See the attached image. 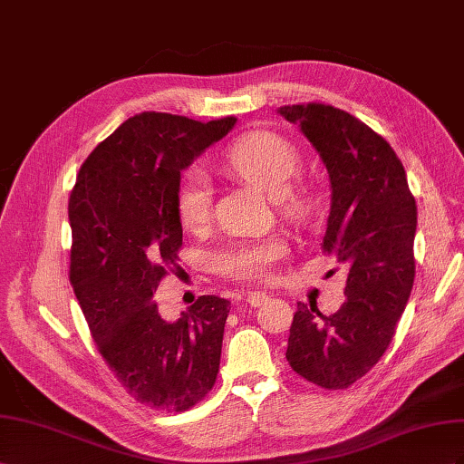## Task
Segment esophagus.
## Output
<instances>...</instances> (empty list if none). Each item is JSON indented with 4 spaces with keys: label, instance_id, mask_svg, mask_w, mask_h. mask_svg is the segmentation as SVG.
Instances as JSON below:
<instances>
[{
    "label": "esophagus",
    "instance_id": "34e87169",
    "mask_svg": "<svg viewBox=\"0 0 464 464\" xmlns=\"http://www.w3.org/2000/svg\"><path fill=\"white\" fill-rule=\"evenodd\" d=\"M246 301L250 307H258L264 301H268V295L264 294V291H250V294L246 295Z\"/></svg>",
    "mask_w": 464,
    "mask_h": 464
}]
</instances>
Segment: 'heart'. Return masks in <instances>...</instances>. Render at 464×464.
Instances as JSON below:
<instances>
[{"mask_svg": "<svg viewBox=\"0 0 464 464\" xmlns=\"http://www.w3.org/2000/svg\"><path fill=\"white\" fill-rule=\"evenodd\" d=\"M223 165L235 175L256 184L258 188L276 196V202L289 211L305 206L303 196L289 187L297 173L299 153L287 140L272 131H253L237 140L223 155ZM177 211L180 223L188 229H200L211 214V187L202 170L192 169L182 179L177 192ZM287 253L282 237L235 241L219 248L211 258L214 268L241 282H258L266 277L274 264Z\"/></svg>", "mask_w": 464, "mask_h": 464, "instance_id": "obj_1", "label": "heart"}]
</instances>
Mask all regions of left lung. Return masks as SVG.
Returning a JSON list of instances; mask_svg holds the SVG:
<instances>
[{"instance_id": "8db88e82", "label": "left lung", "mask_w": 464, "mask_h": 464, "mask_svg": "<svg viewBox=\"0 0 464 464\" xmlns=\"http://www.w3.org/2000/svg\"><path fill=\"white\" fill-rule=\"evenodd\" d=\"M297 124L328 170L323 250L346 264V301L334 314L297 303L285 357L323 389H348L385 353L414 285L418 209L394 150L355 116L330 104L277 109Z\"/></svg>"}]
</instances>
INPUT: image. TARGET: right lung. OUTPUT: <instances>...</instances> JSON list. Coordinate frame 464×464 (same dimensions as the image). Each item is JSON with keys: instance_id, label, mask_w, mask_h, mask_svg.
<instances>
[{"instance_id": "obj_1", "label": "right lung", "mask_w": 464, "mask_h": 464, "mask_svg": "<svg viewBox=\"0 0 464 464\" xmlns=\"http://www.w3.org/2000/svg\"><path fill=\"white\" fill-rule=\"evenodd\" d=\"M235 122L131 116L85 159L70 196V282L91 334L128 394L165 412L200 402L219 372L231 303L202 295L169 323L153 294L182 246V169Z\"/></svg>"}]
</instances>
